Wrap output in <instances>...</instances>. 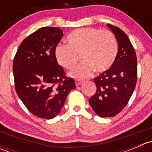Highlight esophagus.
Instances as JSON below:
<instances>
[{
  "instance_id": "1",
  "label": "esophagus",
  "mask_w": 152,
  "mask_h": 152,
  "mask_svg": "<svg viewBox=\"0 0 152 152\" xmlns=\"http://www.w3.org/2000/svg\"><path fill=\"white\" fill-rule=\"evenodd\" d=\"M75 83H76V86H79L82 83V80H80V79H76V80H75Z\"/></svg>"
}]
</instances>
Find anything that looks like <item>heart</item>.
<instances>
[{
    "instance_id": "obj_1",
    "label": "heart",
    "mask_w": 152,
    "mask_h": 152,
    "mask_svg": "<svg viewBox=\"0 0 152 152\" xmlns=\"http://www.w3.org/2000/svg\"><path fill=\"white\" fill-rule=\"evenodd\" d=\"M118 50L117 39L112 31L96 28L76 29L67 37V44H59L55 56L64 68H74L80 59L83 62L72 72V77L83 79L108 70L114 63ZM81 57L80 58V56Z\"/></svg>"
}]
</instances>
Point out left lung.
I'll return each instance as SVG.
<instances>
[{
	"label": "left lung",
	"instance_id": "8db88e82",
	"mask_svg": "<svg viewBox=\"0 0 152 152\" xmlns=\"http://www.w3.org/2000/svg\"><path fill=\"white\" fill-rule=\"evenodd\" d=\"M118 43L116 59L110 69L94 78L96 92L89 99L95 113L113 117L126 106L137 83V56L127 35L118 27L107 24Z\"/></svg>",
	"mask_w": 152,
	"mask_h": 152
}]
</instances>
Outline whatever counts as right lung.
<instances>
[{
	"label": "right lung",
	"mask_w": 152,
	"mask_h": 152,
	"mask_svg": "<svg viewBox=\"0 0 152 152\" xmlns=\"http://www.w3.org/2000/svg\"><path fill=\"white\" fill-rule=\"evenodd\" d=\"M62 37L59 28H39L23 39L14 58L15 90L29 112L40 118L56 117L76 88L55 56Z\"/></svg>",
	"instance_id": "1"
}]
</instances>
